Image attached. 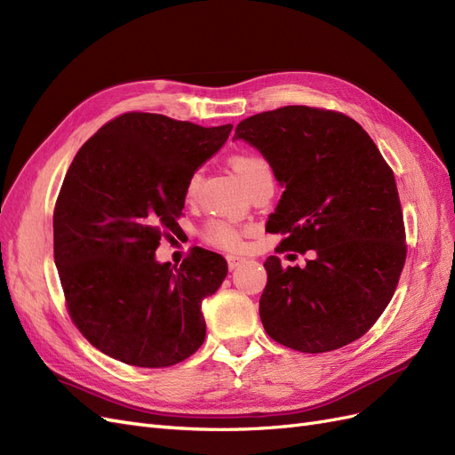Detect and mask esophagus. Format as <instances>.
<instances>
[{
    "mask_svg": "<svg viewBox=\"0 0 455 455\" xmlns=\"http://www.w3.org/2000/svg\"><path fill=\"white\" fill-rule=\"evenodd\" d=\"M241 264H244V258H241V256H228L229 269H237Z\"/></svg>",
    "mask_w": 455,
    "mask_h": 455,
    "instance_id": "esophagus-1",
    "label": "esophagus"
}]
</instances>
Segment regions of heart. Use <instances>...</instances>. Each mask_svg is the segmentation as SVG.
Returning <instances> with one entry per match:
<instances>
[{
    "label": "heart",
    "mask_w": 455,
    "mask_h": 455,
    "mask_svg": "<svg viewBox=\"0 0 455 455\" xmlns=\"http://www.w3.org/2000/svg\"><path fill=\"white\" fill-rule=\"evenodd\" d=\"M229 163H231V169L235 171V174L241 178L246 188H251L259 180H273V169L269 161L266 157H261L259 154H256V151H243V154L233 156ZM199 182H201V172L199 171L191 172L186 182L188 199L196 196ZM204 239L224 251H235L241 244L239 231L231 224L222 222V220H212V222L206 224Z\"/></svg>",
    "instance_id": "b5f03b06"
}]
</instances>
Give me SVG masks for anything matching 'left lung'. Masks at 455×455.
Segmentation results:
<instances>
[{
	"label": "left lung",
	"mask_w": 455,
	"mask_h": 455,
	"mask_svg": "<svg viewBox=\"0 0 455 455\" xmlns=\"http://www.w3.org/2000/svg\"><path fill=\"white\" fill-rule=\"evenodd\" d=\"M241 139L264 156L284 188L269 214L279 249L306 267L266 259L259 319L269 338L301 353L359 339L391 301L406 259L395 174L355 119L330 109L284 106L243 119Z\"/></svg>",
	"instance_id": "left-lung-1"
}]
</instances>
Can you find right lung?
<instances>
[{"mask_svg":"<svg viewBox=\"0 0 455 455\" xmlns=\"http://www.w3.org/2000/svg\"><path fill=\"white\" fill-rule=\"evenodd\" d=\"M231 129L123 114L68 169L52 216L54 264L74 324L112 359L164 368L203 346L201 304L224 283L228 261L194 249L176 267L156 251L163 229L178 226L189 174Z\"/></svg>","mask_w":455,"mask_h":455,"instance_id":"right-lung-1","label":"right lung"}]
</instances>
